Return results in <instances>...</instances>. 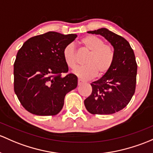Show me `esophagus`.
Here are the masks:
<instances>
[{"instance_id":"34e87169","label":"esophagus","mask_w":153,"mask_h":153,"mask_svg":"<svg viewBox=\"0 0 153 153\" xmlns=\"http://www.w3.org/2000/svg\"><path fill=\"white\" fill-rule=\"evenodd\" d=\"M82 83H83V82H82L80 79H78V86H81V85L82 84Z\"/></svg>"}]
</instances>
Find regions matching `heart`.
<instances>
[{
  "label": "heart",
  "instance_id": "b5f03b06",
  "mask_svg": "<svg viewBox=\"0 0 153 153\" xmlns=\"http://www.w3.org/2000/svg\"><path fill=\"white\" fill-rule=\"evenodd\" d=\"M83 48L89 51V55L85 60V65L73 70V73L81 80H90L96 76L101 77L110 70L114 62V51L105 45L102 39L93 35L85 36L81 40ZM65 64L70 68H74L77 64V55L73 44L67 45L63 50Z\"/></svg>",
  "mask_w": 153,
  "mask_h": 153
}]
</instances>
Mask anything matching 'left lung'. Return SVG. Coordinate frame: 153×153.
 I'll return each mask as SVG.
<instances>
[{
    "label": "left lung",
    "mask_w": 153,
    "mask_h": 153,
    "mask_svg": "<svg viewBox=\"0 0 153 153\" xmlns=\"http://www.w3.org/2000/svg\"><path fill=\"white\" fill-rule=\"evenodd\" d=\"M87 33L103 36L114 48V62L101 78L92 82V92L84 100L92 114H111L123 109L135 93L137 64L134 52L125 38L105 28Z\"/></svg>",
    "instance_id": "8db88e82"
}]
</instances>
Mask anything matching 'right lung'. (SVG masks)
<instances>
[{"mask_svg":"<svg viewBox=\"0 0 153 153\" xmlns=\"http://www.w3.org/2000/svg\"><path fill=\"white\" fill-rule=\"evenodd\" d=\"M77 37L54 31L33 36L18 51L14 64V89L22 105L30 113L53 116L61 111L65 95L78 86L68 72L63 50Z\"/></svg>","mask_w":153,"mask_h":153,"instance_id":"add662e5","label":"right lung"}]
</instances>
